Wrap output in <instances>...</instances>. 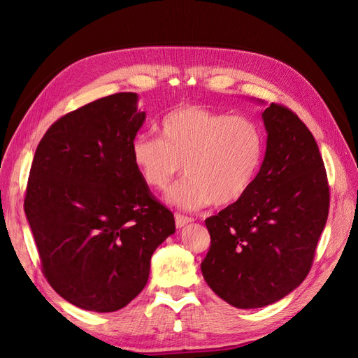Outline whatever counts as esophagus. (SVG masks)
Here are the masks:
<instances>
[{
	"mask_svg": "<svg viewBox=\"0 0 358 358\" xmlns=\"http://www.w3.org/2000/svg\"><path fill=\"white\" fill-rule=\"evenodd\" d=\"M175 221H176V227H178V229H182V227H185L187 224L192 222L194 220H192V218H189V216L176 213V215H175Z\"/></svg>",
	"mask_w": 358,
	"mask_h": 358,
	"instance_id": "1",
	"label": "esophagus"
}]
</instances>
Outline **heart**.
<instances>
[{
  "label": "heart",
  "mask_w": 358,
  "mask_h": 358,
  "mask_svg": "<svg viewBox=\"0 0 358 358\" xmlns=\"http://www.w3.org/2000/svg\"><path fill=\"white\" fill-rule=\"evenodd\" d=\"M158 134L133 138L134 167L148 187L164 191L183 164L187 178L167 199L187 210L241 200L252 188L266 155L264 131L255 121L201 106L170 110L161 117Z\"/></svg>",
  "instance_id": "1"
}]
</instances>
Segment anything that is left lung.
I'll use <instances>...</instances> for the list:
<instances>
[{
	"mask_svg": "<svg viewBox=\"0 0 358 358\" xmlns=\"http://www.w3.org/2000/svg\"><path fill=\"white\" fill-rule=\"evenodd\" d=\"M263 121L267 148L252 188L204 221L203 278L239 309L272 305L305 280L329 216L327 173L308 127L276 103Z\"/></svg>",
	"mask_w": 358,
	"mask_h": 358,
	"instance_id": "8db88e82",
	"label": "left lung"
}]
</instances>
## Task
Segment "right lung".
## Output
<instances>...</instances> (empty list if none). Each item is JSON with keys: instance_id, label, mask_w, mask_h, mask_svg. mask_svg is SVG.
Listing matches in <instances>:
<instances>
[{"instance_id": "1", "label": "right lung", "mask_w": 358, "mask_h": 358, "mask_svg": "<svg viewBox=\"0 0 358 358\" xmlns=\"http://www.w3.org/2000/svg\"><path fill=\"white\" fill-rule=\"evenodd\" d=\"M145 117L137 94L104 96L52 124L32 159L24 209L43 275L86 310L115 312L138 296L150 257L176 230L131 158Z\"/></svg>"}]
</instances>
